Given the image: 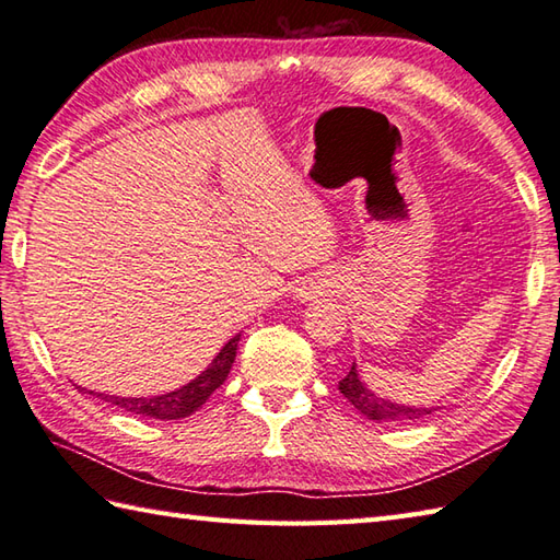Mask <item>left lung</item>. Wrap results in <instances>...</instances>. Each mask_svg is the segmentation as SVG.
Returning a JSON list of instances; mask_svg holds the SVG:
<instances>
[{
	"instance_id": "1",
	"label": "left lung",
	"mask_w": 560,
	"mask_h": 560,
	"mask_svg": "<svg viewBox=\"0 0 560 560\" xmlns=\"http://www.w3.org/2000/svg\"><path fill=\"white\" fill-rule=\"evenodd\" d=\"M339 393L374 422H405V420H422L424 415H432L434 408H415V405H400L386 398H378L374 390L366 388V383L359 378L357 364H352L349 374L339 381Z\"/></svg>"
}]
</instances>
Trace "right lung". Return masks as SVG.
Returning <instances> with one entry per match:
<instances>
[{"instance_id":"right-lung-1","label":"right lung","mask_w":560,"mask_h":560,"mask_svg":"<svg viewBox=\"0 0 560 560\" xmlns=\"http://www.w3.org/2000/svg\"><path fill=\"white\" fill-rule=\"evenodd\" d=\"M237 342L240 335L233 339H228V345L215 354V359L208 364L206 371H201L194 381L186 383V386L162 393V396H148V398H120V396H104V393H94L96 398H102L112 405H118L133 415H140V418H152V420H182L189 418L191 412H196L201 405L211 398V393L215 388L223 386V381L228 378L230 369H233V361L237 354ZM92 396V390H90Z\"/></svg>"}]
</instances>
